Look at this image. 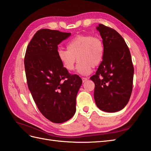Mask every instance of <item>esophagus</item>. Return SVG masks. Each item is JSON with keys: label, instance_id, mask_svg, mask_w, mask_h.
Segmentation results:
<instances>
[{"label": "esophagus", "instance_id": "1", "mask_svg": "<svg viewBox=\"0 0 151 151\" xmlns=\"http://www.w3.org/2000/svg\"><path fill=\"white\" fill-rule=\"evenodd\" d=\"M82 82H86V81H88V78H86V77H82Z\"/></svg>", "mask_w": 151, "mask_h": 151}]
</instances>
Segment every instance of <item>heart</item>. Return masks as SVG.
<instances>
[{
	"label": "heart",
	"mask_w": 151,
	"mask_h": 151,
	"mask_svg": "<svg viewBox=\"0 0 151 151\" xmlns=\"http://www.w3.org/2000/svg\"><path fill=\"white\" fill-rule=\"evenodd\" d=\"M58 58L63 67L68 71L75 69L76 58L79 60L77 70L87 75L103 60L104 45L101 38L89 34H80L74 37L67 44V50L59 49Z\"/></svg>",
	"instance_id": "heart-1"
}]
</instances>
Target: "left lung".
<instances>
[{
    "label": "left lung",
    "instance_id": "obj_1",
    "mask_svg": "<svg viewBox=\"0 0 151 151\" xmlns=\"http://www.w3.org/2000/svg\"><path fill=\"white\" fill-rule=\"evenodd\" d=\"M104 45L103 60L95 75L94 99L100 110L115 112L124 108L132 91L134 66L129 47L124 39L113 28L99 24Z\"/></svg>",
    "mask_w": 151,
    "mask_h": 151
}]
</instances>
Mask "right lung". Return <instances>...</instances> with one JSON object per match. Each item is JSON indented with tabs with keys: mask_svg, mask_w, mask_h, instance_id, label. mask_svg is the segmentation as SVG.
I'll return each mask as SVG.
<instances>
[{
	"mask_svg": "<svg viewBox=\"0 0 151 151\" xmlns=\"http://www.w3.org/2000/svg\"><path fill=\"white\" fill-rule=\"evenodd\" d=\"M70 36L47 28L37 31L27 48L24 68L28 89L37 107L52 123L70 119L76 111V98L82 83L70 75L58 58V45Z\"/></svg>",
	"mask_w": 151,
	"mask_h": 151,
	"instance_id": "1",
	"label": "right lung"
}]
</instances>
